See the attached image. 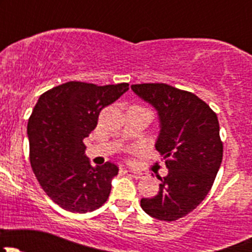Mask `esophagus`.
Returning <instances> with one entry per match:
<instances>
[{
  "label": "esophagus",
  "instance_id": "obj_1",
  "mask_svg": "<svg viewBox=\"0 0 252 252\" xmlns=\"http://www.w3.org/2000/svg\"><path fill=\"white\" fill-rule=\"evenodd\" d=\"M124 173L129 175V177L135 178V179H140V178H142V173H140V172L133 171V169H124Z\"/></svg>",
  "mask_w": 252,
  "mask_h": 252
}]
</instances>
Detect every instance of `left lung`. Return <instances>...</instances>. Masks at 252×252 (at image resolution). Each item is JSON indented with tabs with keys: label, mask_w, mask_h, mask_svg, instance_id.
<instances>
[{
	"label": "left lung",
	"mask_w": 252,
	"mask_h": 252,
	"mask_svg": "<svg viewBox=\"0 0 252 252\" xmlns=\"http://www.w3.org/2000/svg\"><path fill=\"white\" fill-rule=\"evenodd\" d=\"M131 90L157 111L155 147L168 168L158 178V194L141 199V208L156 220H177L201 204L222 163L217 114L192 93L167 84H135Z\"/></svg>",
	"instance_id": "8db88e82"
}]
</instances>
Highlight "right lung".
Listing matches in <instances>:
<instances>
[{"mask_svg":"<svg viewBox=\"0 0 252 252\" xmlns=\"http://www.w3.org/2000/svg\"><path fill=\"white\" fill-rule=\"evenodd\" d=\"M128 90L126 83L68 81L37 100L28 122L30 163L47 196L64 210L85 213L107 201L118 167L91 166L83 140L97 126L101 110Z\"/></svg>","mask_w":252,"mask_h":252,"instance_id":"obj_1","label":"right lung"}]
</instances>
